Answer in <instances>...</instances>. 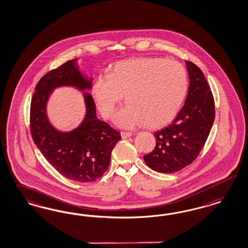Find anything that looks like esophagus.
<instances>
[{
	"instance_id": "34e87169",
	"label": "esophagus",
	"mask_w": 248,
	"mask_h": 248,
	"mask_svg": "<svg viewBox=\"0 0 248 248\" xmlns=\"http://www.w3.org/2000/svg\"><path fill=\"white\" fill-rule=\"evenodd\" d=\"M133 135L132 133H129V132H121V136L123 139H126L128 137H131Z\"/></svg>"
}]
</instances>
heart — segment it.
<instances>
[{
	"label": "heart",
	"mask_w": 248,
	"mask_h": 248,
	"mask_svg": "<svg viewBox=\"0 0 248 248\" xmlns=\"http://www.w3.org/2000/svg\"><path fill=\"white\" fill-rule=\"evenodd\" d=\"M187 84V74L180 62L158 57L135 58L115 63L108 76L98 75L92 94L105 118L113 115L125 94L128 105L114 116L121 127L145 124L160 128L170 124L179 112Z\"/></svg>",
	"instance_id": "obj_1"
}]
</instances>
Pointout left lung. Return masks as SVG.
I'll use <instances>...</instances> for the list:
<instances>
[{
	"label": "left lung",
	"mask_w": 248,
	"mask_h": 248,
	"mask_svg": "<svg viewBox=\"0 0 248 248\" xmlns=\"http://www.w3.org/2000/svg\"><path fill=\"white\" fill-rule=\"evenodd\" d=\"M189 88L186 103L173 123L154 135L156 144L143 155L146 165L158 173H173L198 156L215 121V101L200 68L186 61Z\"/></svg>",
	"instance_id": "8db88e82"
}]
</instances>
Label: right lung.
<instances>
[{
    "label": "right lung",
    "instance_id": "obj_1",
    "mask_svg": "<svg viewBox=\"0 0 248 248\" xmlns=\"http://www.w3.org/2000/svg\"><path fill=\"white\" fill-rule=\"evenodd\" d=\"M62 86L90 90L92 78L81 74L76 59L44 75L31 101V135L45 159L62 176L79 183L93 182L110 165L113 147L122 139L120 133L98 119L89 93H83L86 113L81 124L70 132L56 130L47 118L46 105L52 92Z\"/></svg>",
    "mask_w": 248,
    "mask_h": 248
}]
</instances>
